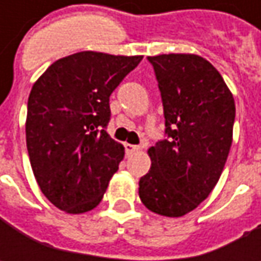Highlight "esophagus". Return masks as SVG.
Here are the masks:
<instances>
[{
	"label": "esophagus",
	"instance_id": "obj_1",
	"mask_svg": "<svg viewBox=\"0 0 261 261\" xmlns=\"http://www.w3.org/2000/svg\"><path fill=\"white\" fill-rule=\"evenodd\" d=\"M125 149H126V154L127 155H130V154H134V152H138L141 148L138 145H132V144H125Z\"/></svg>",
	"mask_w": 261,
	"mask_h": 261
}]
</instances>
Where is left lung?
I'll list each match as a JSON object with an SVG mask.
<instances>
[{"mask_svg":"<svg viewBox=\"0 0 261 261\" xmlns=\"http://www.w3.org/2000/svg\"><path fill=\"white\" fill-rule=\"evenodd\" d=\"M166 119V138L148 149L151 170L139 197L152 212L183 216L203 202L232 144L234 97L212 64L196 55L148 56Z\"/></svg>","mask_w":261,"mask_h":261,"instance_id":"left-lung-1","label":"left lung"}]
</instances>
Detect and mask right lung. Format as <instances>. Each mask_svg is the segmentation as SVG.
<instances>
[{
  "label": "right lung",
  "mask_w": 261,
  "mask_h": 261,
  "mask_svg": "<svg viewBox=\"0 0 261 261\" xmlns=\"http://www.w3.org/2000/svg\"><path fill=\"white\" fill-rule=\"evenodd\" d=\"M141 61L78 52L54 62L32 88L27 152L42 193L61 211L83 214L101 202L125 154L106 132L110 94Z\"/></svg>",
  "instance_id": "1"
}]
</instances>
